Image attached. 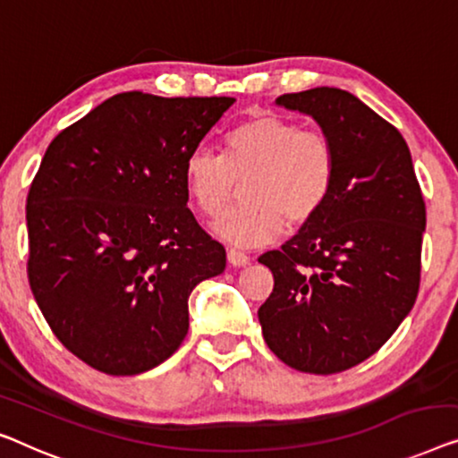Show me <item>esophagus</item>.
<instances>
[{
    "instance_id": "esophagus-1",
    "label": "esophagus",
    "mask_w": 458,
    "mask_h": 458,
    "mask_svg": "<svg viewBox=\"0 0 458 458\" xmlns=\"http://www.w3.org/2000/svg\"><path fill=\"white\" fill-rule=\"evenodd\" d=\"M227 260L233 264V267H245V264L250 262V256L245 254V251H242V250L229 248L227 250Z\"/></svg>"
}]
</instances>
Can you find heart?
Returning a JSON list of instances; mask_svg holds the SVG:
<instances>
[{"mask_svg": "<svg viewBox=\"0 0 458 458\" xmlns=\"http://www.w3.org/2000/svg\"><path fill=\"white\" fill-rule=\"evenodd\" d=\"M183 180L202 215L216 216L243 185L245 202L215 223V233L237 245L268 242L284 225H306L330 198L336 180V150L322 130L301 128L278 115H254L233 125L223 155L194 150Z\"/></svg>", "mask_w": 458, "mask_h": 458, "instance_id": "heart-1", "label": "heart"}]
</instances>
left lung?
<instances>
[{
  "label": "left lung",
  "mask_w": 458,
  "mask_h": 458,
  "mask_svg": "<svg viewBox=\"0 0 458 458\" xmlns=\"http://www.w3.org/2000/svg\"><path fill=\"white\" fill-rule=\"evenodd\" d=\"M276 105L330 136L336 180L320 213L258 258L275 276L258 320L289 368L336 374L374 355L413 308L426 202L405 138L355 95L320 86Z\"/></svg>",
  "instance_id": "8db88e82"
}]
</instances>
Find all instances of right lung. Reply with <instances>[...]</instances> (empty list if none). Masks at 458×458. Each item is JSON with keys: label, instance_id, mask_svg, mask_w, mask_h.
Instances as JSON below:
<instances>
[{"label": "right lung", "instance_id": "obj_1", "mask_svg": "<svg viewBox=\"0 0 458 458\" xmlns=\"http://www.w3.org/2000/svg\"><path fill=\"white\" fill-rule=\"evenodd\" d=\"M233 97L107 98L53 138L26 200L29 283L78 360L134 376L188 335V297L227 254L188 208L183 165Z\"/></svg>", "mask_w": 458, "mask_h": 458}]
</instances>
